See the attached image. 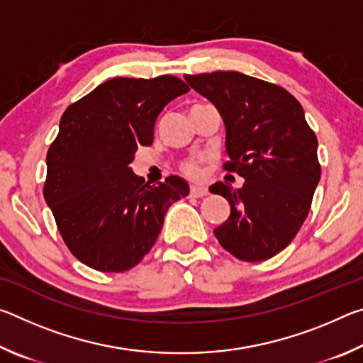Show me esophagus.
<instances>
[{
	"instance_id": "1",
	"label": "esophagus",
	"mask_w": 363,
	"mask_h": 363,
	"mask_svg": "<svg viewBox=\"0 0 363 363\" xmlns=\"http://www.w3.org/2000/svg\"><path fill=\"white\" fill-rule=\"evenodd\" d=\"M206 194H208V190L203 186H192V187H190V195L196 196V199H199V196H205Z\"/></svg>"
}]
</instances>
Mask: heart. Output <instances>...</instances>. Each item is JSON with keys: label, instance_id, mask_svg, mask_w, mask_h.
Masks as SVG:
<instances>
[{"label": "heart", "instance_id": "b5f03b06", "mask_svg": "<svg viewBox=\"0 0 363 363\" xmlns=\"http://www.w3.org/2000/svg\"><path fill=\"white\" fill-rule=\"evenodd\" d=\"M182 169H184V173H187V174H190V176H195L196 171H199V168H196V163H195V162L184 163V164H182Z\"/></svg>", "mask_w": 363, "mask_h": 363}]
</instances>
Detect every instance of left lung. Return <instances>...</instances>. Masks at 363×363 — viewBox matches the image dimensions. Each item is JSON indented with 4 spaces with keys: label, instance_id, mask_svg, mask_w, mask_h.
Masks as SVG:
<instances>
[{
    "label": "left lung",
    "instance_id": "1",
    "mask_svg": "<svg viewBox=\"0 0 363 363\" xmlns=\"http://www.w3.org/2000/svg\"><path fill=\"white\" fill-rule=\"evenodd\" d=\"M184 78L218 108L229 155L224 168L245 179L240 189L210 187L230 205L214 235L238 259H269L291 243L311 210L320 181L315 134L301 104L277 84L240 72Z\"/></svg>",
    "mask_w": 363,
    "mask_h": 363
}]
</instances>
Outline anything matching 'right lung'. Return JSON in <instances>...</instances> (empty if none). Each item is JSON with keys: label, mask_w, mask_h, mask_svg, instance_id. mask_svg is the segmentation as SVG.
<instances>
[{"label": "right lung", "mask_w": 363, "mask_h": 363, "mask_svg": "<svg viewBox=\"0 0 363 363\" xmlns=\"http://www.w3.org/2000/svg\"><path fill=\"white\" fill-rule=\"evenodd\" d=\"M189 86L173 75L112 78L72 104L48 150L43 194L72 255L101 272H125L149 253L174 201L179 176L150 186L130 164L152 145L162 110Z\"/></svg>", "instance_id": "obj_1"}]
</instances>
